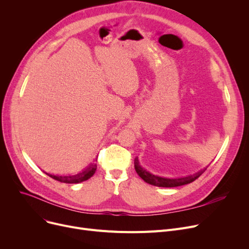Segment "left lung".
Wrapping results in <instances>:
<instances>
[{
    "instance_id": "8db88e82",
    "label": "left lung",
    "mask_w": 249,
    "mask_h": 249,
    "mask_svg": "<svg viewBox=\"0 0 249 249\" xmlns=\"http://www.w3.org/2000/svg\"><path fill=\"white\" fill-rule=\"evenodd\" d=\"M134 167H135V171H136L137 175L145 182H147V184H150L152 186L161 187V188H175V187H180L184 185H188V184H190V182L197 179L206 171V168H205L195 175L182 177V178H162L160 176L152 175L151 173L146 171L145 168H143L140 165L137 158L134 160Z\"/></svg>"
}]
</instances>
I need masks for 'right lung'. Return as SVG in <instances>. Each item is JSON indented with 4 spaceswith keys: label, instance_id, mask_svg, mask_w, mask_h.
Segmentation results:
<instances>
[{
    "label": "right lung",
    "instance_id": "right-lung-1",
    "mask_svg": "<svg viewBox=\"0 0 249 249\" xmlns=\"http://www.w3.org/2000/svg\"><path fill=\"white\" fill-rule=\"evenodd\" d=\"M96 169H97V164L91 163L85 169V171H83L82 173H78L74 176H55V175H51L47 173L45 174L50 178L56 179L60 182H65V184H78V182L85 181L93 177L94 174L96 173Z\"/></svg>",
    "mask_w": 249,
    "mask_h": 249
}]
</instances>
